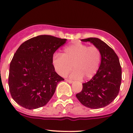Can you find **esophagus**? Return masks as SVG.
I'll use <instances>...</instances> for the list:
<instances>
[{"instance_id": "esophagus-1", "label": "esophagus", "mask_w": 133, "mask_h": 133, "mask_svg": "<svg viewBox=\"0 0 133 133\" xmlns=\"http://www.w3.org/2000/svg\"><path fill=\"white\" fill-rule=\"evenodd\" d=\"M65 81H66L67 82L69 83V84H72V83L73 82V80H67V79H66V80H65Z\"/></svg>"}]
</instances>
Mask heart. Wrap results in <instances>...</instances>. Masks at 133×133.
<instances>
[{"mask_svg":"<svg viewBox=\"0 0 133 133\" xmlns=\"http://www.w3.org/2000/svg\"><path fill=\"white\" fill-rule=\"evenodd\" d=\"M100 62L101 53L96 47H88L80 42L67 45L62 55L56 54L53 58L55 69L60 76H65L73 68L70 77L75 79L91 78L97 72Z\"/></svg>","mask_w":133,"mask_h":133,"instance_id":"1","label":"heart"}]
</instances>
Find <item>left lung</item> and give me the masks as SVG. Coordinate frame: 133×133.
Segmentation results:
<instances>
[{
    "label": "left lung",
    "mask_w": 133,
    "mask_h": 133,
    "mask_svg": "<svg viewBox=\"0 0 133 133\" xmlns=\"http://www.w3.org/2000/svg\"><path fill=\"white\" fill-rule=\"evenodd\" d=\"M89 42L100 50L101 62L95 76L76 96L82 105L91 109H100L111 104L118 95L122 80V69L118 56L112 48L98 38L82 39Z\"/></svg>",
    "instance_id": "1"
}]
</instances>
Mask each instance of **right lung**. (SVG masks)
Returning a JSON list of instances; mask_svg holds the SVG:
<instances>
[{
    "mask_svg": "<svg viewBox=\"0 0 133 133\" xmlns=\"http://www.w3.org/2000/svg\"><path fill=\"white\" fill-rule=\"evenodd\" d=\"M66 41L42 35L20 45L10 63L8 80L11 95L18 105L35 109L50 100L64 80L55 71L53 54Z\"/></svg>",
    "mask_w": 133,
    "mask_h": 133,
    "instance_id": "right-lung-1",
    "label": "right lung"
}]
</instances>
